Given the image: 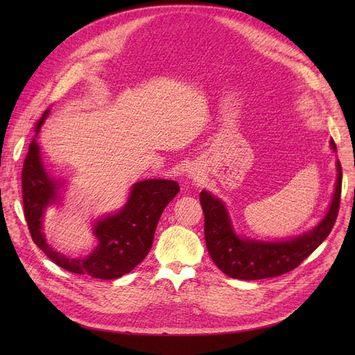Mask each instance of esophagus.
I'll use <instances>...</instances> for the list:
<instances>
[{
    "instance_id": "34e87169",
    "label": "esophagus",
    "mask_w": 355,
    "mask_h": 355,
    "mask_svg": "<svg viewBox=\"0 0 355 355\" xmlns=\"http://www.w3.org/2000/svg\"><path fill=\"white\" fill-rule=\"evenodd\" d=\"M188 176H189V179H192L194 182H198V180H200V175L197 173L196 170H191V171H188Z\"/></svg>"
}]
</instances>
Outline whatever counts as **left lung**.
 I'll return each instance as SVG.
<instances>
[{
    "label": "left lung",
    "mask_w": 355,
    "mask_h": 355,
    "mask_svg": "<svg viewBox=\"0 0 355 355\" xmlns=\"http://www.w3.org/2000/svg\"><path fill=\"white\" fill-rule=\"evenodd\" d=\"M330 148L336 153L333 141ZM336 171L335 192L324 218L313 230L282 241H263L237 234L225 202L202 189L200 202L204 211V237L214 265L223 274L239 280H261L295 270L327 239L336 222L342 189L339 159H336Z\"/></svg>",
    "instance_id": "1"
}]
</instances>
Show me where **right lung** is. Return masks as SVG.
<instances>
[{
  "label": "right lung",
  "mask_w": 355,
  "mask_h": 355,
  "mask_svg": "<svg viewBox=\"0 0 355 355\" xmlns=\"http://www.w3.org/2000/svg\"><path fill=\"white\" fill-rule=\"evenodd\" d=\"M49 114L50 110H46L35 125V137L29 144L22 170L24 209L31 237L63 270L99 280H115L130 272L151 250L161 213L176 197L179 185L176 180L168 179L136 182L120 210L93 220L92 230L98 245L92 253L72 259L53 250L42 232L44 218L47 207L63 200L62 191L67 187V180L50 176L42 163L37 136Z\"/></svg>",
  "instance_id": "add662e5"
}]
</instances>
